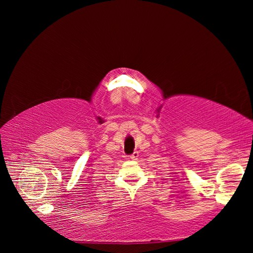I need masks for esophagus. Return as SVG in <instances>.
<instances>
[{"label":"esophagus","instance_id":"34e87169","mask_svg":"<svg viewBox=\"0 0 253 253\" xmlns=\"http://www.w3.org/2000/svg\"><path fill=\"white\" fill-rule=\"evenodd\" d=\"M137 157H138V152H134L131 154V155L129 156V158L131 161H135V160H137Z\"/></svg>","mask_w":253,"mask_h":253}]
</instances>
